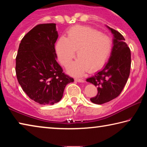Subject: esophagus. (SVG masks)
Segmentation results:
<instances>
[{
	"label": "esophagus",
	"mask_w": 147,
	"mask_h": 147,
	"mask_svg": "<svg viewBox=\"0 0 147 147\" xmlns=\"http://www.w3.org/2000/svg\"><path fill=\"white\" fill-rule=\"evenodd\" d=\"M75 80L76 82H78L80 83H84V80L83 79H80V78H75Z\"/></svg>",
	"instance_id": "obj_1"
}]
</instances>
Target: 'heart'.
Wrapping results in <instances>:
<instances>
[{
    "instance_id": "obj_1",
    "label": "heart",
    "mask_w": 147,
    "mask_h": 147,
    "mask_svg": "<svg viewBox=\"0 0 147 147\" xmlns=\"http://www.w3.org/2000/svg\"><path fill=\"white\" fill-rule=\"evenodd\" d=\"M112 43L108 36L93 28L74 26L69 29L67 37H61L56 43L59 61L67 67L75 57L78 59L68 68L71 75L82 76L88 70L90 73L99 70L104 65L111 53Z\"/></svg>"
}]
</instances>
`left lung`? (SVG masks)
Listing matches in <instances>:
<instances>
[{
  "mask_svg": "<svg viewBox=\"0 0 147 147\" xmlns=\"http://www.w3.org/2000/svg\"><path fill=\"white\" fill-rule=\"evenodd\" d=\"M113 34V47L108 61L101 71L86 80L97 87L98 93L90 98L92 102L102 104L120 94L126 85L130 72V50L119 32L106 26Z\"/></svg>",
  "mask_w": 147,
  "mask_h": 147,
  "instance_id": "left-lung-1",
  "label": "left lung"
}]
</instances>
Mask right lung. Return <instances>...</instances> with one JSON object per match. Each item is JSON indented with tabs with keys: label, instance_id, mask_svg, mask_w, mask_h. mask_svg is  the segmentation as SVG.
Here are the masks:
<instances>
[{
	"label": "right lung",
	"instance_id": "obj_1",
	"mask_svg": "<svg viewBox=\"0 0 147 147\" xmlns=\"http://www.w3.org/2000/svg\"><path fill=\"white\" fill-rule=\"evenodd\" d=\"M58 38L56 24H38L22 39L17 52L19 84L30 98L42 105L60 101L67 84L74 82L56 61L54 44Z\"/></svg>",
	"mask_w": 147,
	"mask_h": 147
}]
</instances>
